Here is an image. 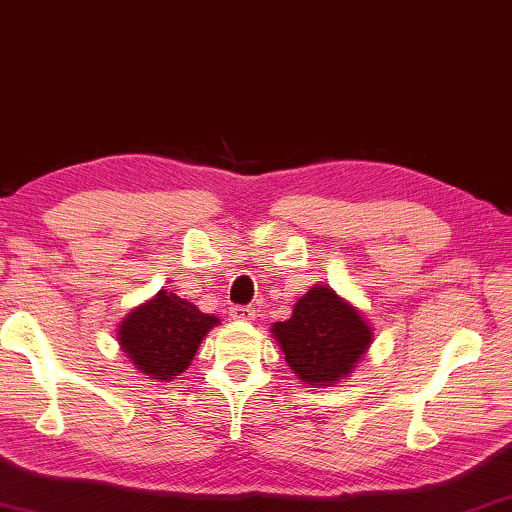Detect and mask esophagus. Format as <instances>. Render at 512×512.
Masks as SVG:
<instances>
[{
  "instance_id": "obj_1",
  "label": "esophagus",
  "mask_w": 512,
  "mask_h": 512,
  "mask_svg": "<svg viewBox=\"0 0 512 512\" xmlns=\"http://www.w3.org/2000/svg\"><path fill=\"white\" fill-rule=\"evenodd\" d=\"M228 313L232 320H253L255 318V309H250V306H244V304L230 306Z\"/></svg>"
}]
</instances>
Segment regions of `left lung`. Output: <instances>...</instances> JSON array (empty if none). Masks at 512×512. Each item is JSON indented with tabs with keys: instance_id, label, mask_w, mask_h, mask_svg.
Listing matches in <instances>:
<instances>
[{
	"instance_id": "1",
	"label": "left lung",
	"mask_w": 512,
	"mask_h": 512,
	"mask_svg": "<svg viewBox=\"0 0 512 512\" xmlns=\"http://www.w3.org/2000/svg\"><path fill=\"white\" fill-rule=\"evenodd\" d=\"M273 336L302 383L329 387L351 374L369 347L371 329L329 286H313L291 318L275 322Z\"/></svg>"
}]
</instances>
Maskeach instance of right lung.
Wrapping results in <instances>:
<instances>
[{
  "label": "right lung",
  "mask_w": 512,
  "mask_h": 512,
  "mask_svg": "<svg viewBox=\"0 0 512 512\" xmlns=\"http://www.w3.org/2000/svg\"><path fill=\"white\" fill-rule=\"evenodd\" d=\"M217 322L215 315L201 313L179 295L161 291L127 315L118 342L136 369L156 380H170L188 369L203 336Z\"/></svg>",
  "instance_id": "1"
}]
</instances>
